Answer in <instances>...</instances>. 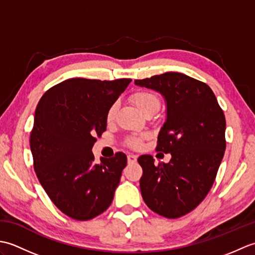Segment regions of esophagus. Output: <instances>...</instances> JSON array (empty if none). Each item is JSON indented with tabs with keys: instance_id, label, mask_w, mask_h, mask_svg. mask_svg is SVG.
I'll return each instance as SVG.
<instances>
[{
	"instance_id": "obj_1",
	"label": "esophagus",
	"mask_w": 255,
	"mask_h": 255,
	"mask_svg": "<svg viewBox=\"0 0 255 255\" xmlns=\"http://www.w3.org/2000/svg\"><path fill=\"white\" fill-rule=\"evenodd\" d=\"M127 160H128V163H134V162L137 161V155L128 154L127 155Z\"/></svg>"
}]
</instances>
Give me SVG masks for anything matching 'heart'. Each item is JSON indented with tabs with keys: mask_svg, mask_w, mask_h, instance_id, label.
I'll return each instance as SVG.
<instances>
[{
	"mask_svg": "<svg viewBox=\"0 0 255 255\" xmlns=\"http://www.w3.org/2000/svg\"><path fill=\"white\" fill-rule=\"evenodd\" d=\"M131 101L134 103L139 111L142 114H147L149 112H158L160 108V99L152 91H138L131 95ZM118 108V103L114 102L108 107L106 112V121L112 122L116 116ZM147 138L145 134H140V136H133L127 140L128 147L130 148H139L141 145L143 139Z\"/></svg>",
	"mask_w": 255,
	"mask_h": 255,
	"instance_id": "1",
	"label": "heart"
}]
</instances>
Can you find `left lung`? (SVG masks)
Here are the masks:
<instances>
[{"label":"left lung","instance_id":"left-lung-1","mask_svg":"<svg viewBox=\"0 0 255 255\" xmlns=\"http://www.w3.org/2000/svg\"><path fill=\"white\" fill-rule=\"evenodd\" d=\"M134 84L154 90L166 102V121L156 150L171 153L169 163L154 164L140 155V191L148 207L165 218H178L203 202L215 182L226 150V118L209 86L188 75L166 72Z\"/></svg>","mask_w":255,"mask_h":255}]
</instances>
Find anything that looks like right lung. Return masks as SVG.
<instances>
[{
	"label": "right lung",
	"mask_w": 255,
	"mask_h": 255,
	"mask_svg": "<svg viewBox=\"0 0 255 255\" xmlns=\"http://www.w3.org/2000/svg\"><path fill=\"white\" fill-rule=\"evenodd\" d=\"M130 79L74 78L42 95L30 132L34 169L51 202L75 220H90L110 207L127 164L117 152L94 163L92 148L106 130V112Z\"/></svg>",
	"instance_id": "right-lung-1"
}]
</instances>
